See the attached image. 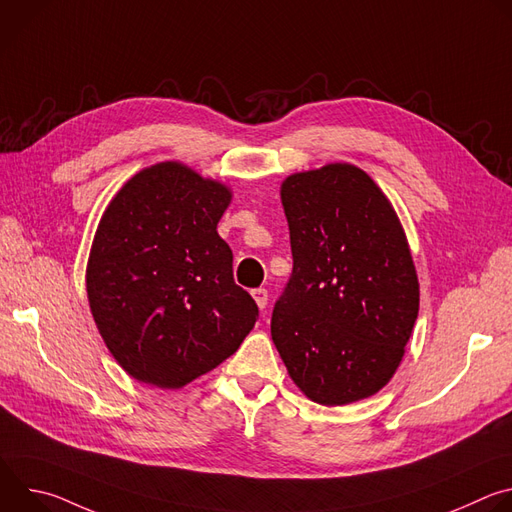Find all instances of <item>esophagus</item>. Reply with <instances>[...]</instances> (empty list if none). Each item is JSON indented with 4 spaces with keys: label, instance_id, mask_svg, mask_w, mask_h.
Returning <instances> with one entry per match:
<instances>
[{
    "label": "esophagus",
    "instance_id": "esophagus-1",
    "mask_svg": "<svg viewBox=\"0 0 512 512\" xmlns=\"http://www.w3.org/2000/svg\"><path fill=\"white\" fill-rule=\"evenodd\" d=\"M251 296H253L255 304L259 306V310H265V308H267V300H269V296H267V289H263V287L253 289V291H251Z\"/></svg>",
    "mask_w": 512,
    "mask_h": 512
}]
</instances>
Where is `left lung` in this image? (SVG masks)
I'll use <instances>...</instances> for the list:
<instances>
[{"label":"left lung","mask_w":512,"mask_h":512,"mask_svg":"<svg viewBox=\"0 0 512 512\" xmlns=\"http://www.w3.org/2000/svg\"><path fill=\"white\" fill-rule=\"evenodd\" d=\"M279 194L294 273L273 310L275 348L314 403L367 399L397 373L419 314L397 210L348 162L289 174Z\"/></svg>","instance_id":"8db88e82"}]
</instances>
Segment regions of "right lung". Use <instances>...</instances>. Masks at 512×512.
Wrapping results in <instances>:
<instances>
[{"label":"right lung","mask_w":512,"mask_h":512,"mask_svg":"<svg viewBox=\"0 0 512 512\" xmlns=\"http://www.w3.org/2000/svg\"><path fill=\"white\" fill-rule=\"evenodd\" d=\"M225 182L170 160L135 172L111 198L87 261V298L119 367L139 383L182 389L237 352L257 304L233 279L216 225Z\"/></svg>","instance_id":"right-lung-1"}]
</instances>
